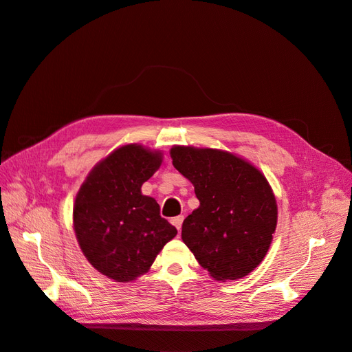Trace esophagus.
Here are the masks:
<instances>
[{
  "mask_svg": "<svg viewBox=\"0 0 352 352\" xmlns=\"http://www.w3.org/2000/svg\"><path fill=\"white\" fill-rule=\"evenodd\" d=\"M170 221H172V225H173V226H176V228H177V230L180 232V229H182V223H184V216L173 217V219L170 220Z\"/></svg>",
  "mask_w": 352,
  "mask_h": 352,
  "instance_id": "1",
  "label": "esophagus"
}]
</instances>
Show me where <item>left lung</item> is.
<instances>
[{
	"label": "left lung",
	"mask_w": 352,
	"mask_h": 352,
	"mask_svg": "<svg viewBox=\"0 0 352 352\" xmlns=\"http://www.w3.org/2000/svg\"><path fill=\"white\" fill-rule=\"evenodd\" d=\"M170 155L199 199L182 225L186 247L217 280L247 276L267 254L278 223L269 182L230 153L173 146Z\"/></svg>",
	"instance_id": "left-lung-1"
}]
</instances>
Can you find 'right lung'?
<instances>
[{
  "mask_svg": "<svg viewBox=\"0 0 352 352\" xmlns=\"http://www.w3.org/2000/svg\"><path fill=\"white\" fill-rule=\"evenodd\" d=\"M162 164V155L141 145L117 148L95 166L79 189L73 225L85 257L116 282L148 272L177 229L160 216V206L141 186Z\"/></svg>",
  "mask_w": 352,
  "mask_h": 352,
  "instance_id": "1",
  "label": "right lung"
}]
</instances>
